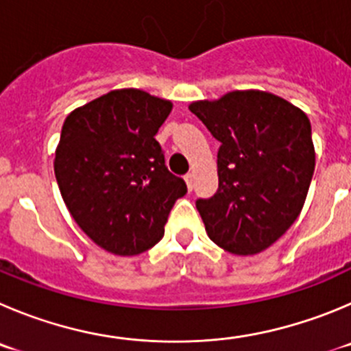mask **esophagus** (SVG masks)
<instances>
[{"label":"esophagus","mask_w":351,"mask_h":351,"mask_svg":"<svg viewBox=\"0 0 351 351\" xmlns=\"http://www.w3.org/2000/svg\"><path fill=\"white\" fill-rule=\"evenodd\" d=\"M183 178H185L186 189H189V191H192V189H194V180H195L194 173H186V175L183 176Z\"/></svg>","instance_id":"1"}]
</instances>
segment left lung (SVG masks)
Listing matches in <instances>:
<instances>
[{
    "label": "left lung",
    "mask_w": 351,
    "mask_h": 351,
    "mask_svg": "<svg viewBox=\"0 0 351 351\" xmlns=\"http://www.w3.org/2000/svg\"><path fill=\"white\" fill-rule=\"evenodd\" d=\"M220 142L218 191L195 208L209 239L228 253L267 250L294 223L315 169L306 114L265 91H230L191 107Z\"/></svg>",
    "instance_id": "left-lung-1"
}]
</instances>
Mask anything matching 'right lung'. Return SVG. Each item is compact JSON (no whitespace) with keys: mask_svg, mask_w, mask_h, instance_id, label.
<instances>
[{"mask_svg":"<svg viewBox=\"0 0 351 351\" xmlns=\"http://www.w3.org/2000/svg\"><path fill=\"white\" fill-rule=\"evenodd\" d=\"M171 107L130 88L64 121L55 152L58 189L81 230L109 253L133 256L156 245L176 199L186 194L154 138Z\"/></svg>","mask_w":351,"mask_h":351,"instance_id":"add662e5","label":"right lung"}]
</instances>
